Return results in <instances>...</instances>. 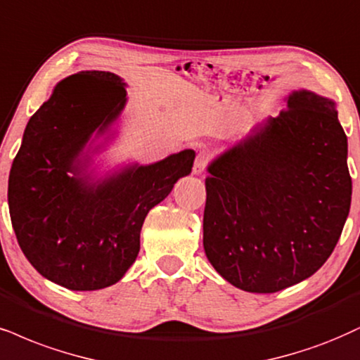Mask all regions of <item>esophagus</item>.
Listing matches in <instances>:
<instances>
[{
    "label": "esophagus",
    "instance_id": "1",
    "mask_svg": "<svg viewBox=\"0 0 360 360\" xmlns=\"http://www.w3.org/2000/svg\"><path fill=\"white\" fill-rule=\"evenodd\" d=\"M207 163H208V155L205 152L198 153V157L195 158V165H193L195 175H202V173L205 172Z\"/></svg>",
    "mask_w": 360,
    "mask_h": 360
}]
</instances>
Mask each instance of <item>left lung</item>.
I'll use <instances>...</instances> for the list:
<instances>
[{
  "label": "left lung",
  "mask_w": 360,
  "mask_h": 360,
  "mask_svg": "<svg viewBox=\"0 0 360 360\" xmlns=\"http://www.w3.org/2000/svg\"><path fill=\"white\" fill-rule=\"evenodd\" d=\"M207 172L203 248L225 281L274 294L326 264L352 198L334 100L292 90L278 117L257 123Z\"/></svg>",
  "instance_id": "1"
}]
</instances>
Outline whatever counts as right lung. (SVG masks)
<instances>
[{
  "instance_id": "obj_1",
  "label": "right lung",
  "mask_w": 360,
  "mask_h": 360,
  "mask_svg": "<svg viewBox=\"0 0 360 360\" xmlns=\"http://www.w3.org/2000/svg\"><path fill=\"white\" fill-rule=\"evenodd\" d=\"M128 103L110 72H79L53 86L30 118L8 180L18 243L48 281L70 290L117 283L140 250L145 217L190 175V148L158 162L106 165Z\"/></svg>"
}]
</instances>
